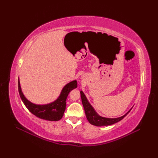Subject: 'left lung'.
<instances>
[{"instance_id": "8db88e82", "label": "left lung", "mask_w": 158, "mask_h": 158, "mask_svg": "<svg viewBox=\"0 0 158 158\" xmlns=\"http://www.w3.org/2000/svg\"><path fill=\"white\" fill-rule=\"evenodd\" d=\"M80 95L81 99H82V105L84 106V109L85 113V116L88 119L89 123L94 126L97 127H102V126H108L111 125L113 124L116 123L118 121H121L122 119L125 117L127 114L131 111L132 108L123 116L117 118H107L100 116L97 112L95 111L94 108L92 106V105L89 103L88 99L85 97V94L82 91H80Z\"/></svg>"}]
</instances>
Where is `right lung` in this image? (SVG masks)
I'll use <instances>...</instances> for the list:
<instances>
[{
    "mask_svg": "<svg viewBox=\"0 0 158 158\" xmlns=\"http://www.w3.org/2000/svg\"><path fill=\"white\" fill-rule=\"evenodd\" d=\"M77 86V81L76 80L72 81L64 85L59 96L54 102L44 105H38L31 102L24 96L20 86V79L18 78L19 94L25 106L38 118L50 121H59L63 117L66 106V98L70 91L76 88Z\"/></svg>",
    "mask_w": 158,
    "mask_h": 158,
    "instance_id": "1",
    "label": "right lung"
}]
</instances>
